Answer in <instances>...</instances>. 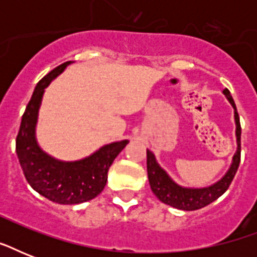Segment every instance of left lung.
<instances>
[{
    "label": "left lung",
    "mask_w": 257,
    "mask_h": 257,
    "mask_svg": "<svg viewBox=\"0 0 257 257\" xmlns=\"http://www.w3.org/2000/svg\"><path fill=\"white\" fill-rule=\"evenodd\" d=\"M224 96L227 97L229 104L235 109V124H236V143H237V149L232 159V164L227 173L215 184L209 187L204 188H185L175 183L169 177V175L164 169L161 168L159 163L156 161V157L149 149H147V171H148V179L151 189L156 195V197L161 203L171 205L177 209L183 211H196L200 208L207 207L208 204L213 203L217 200L224 192L227 191L231 185L232 180L235 177L237 168L240 164V136H241V126H240V118L237 109H236L235 101L232 98L231 93L228 89L223 90Z\"/></svg>",
    "instance_id": "8db88e82"
}]
</instances>
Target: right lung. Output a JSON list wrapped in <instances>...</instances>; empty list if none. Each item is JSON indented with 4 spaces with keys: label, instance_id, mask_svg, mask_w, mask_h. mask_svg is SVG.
<instances>
[{
    "label": "right lung",
    "instance_id": "right-lung-1",
    "mask_svg": "<svg viewBox=\"0 0 257 257\" xmlns=\"http://www.w3.org/2000/svg\"><path fill=\"white\" fill-rule=\"evenodd\" d=\"M72 61L64 62L40 80L22 116L16 140V152L28 183L50 201L80 204L94 199L104 189L109 167L129 141H116L101 147L90 156L77 161H61L40 148L36 139L38 110L45 88Z\"/></svg>",
    "mask_w": 257,
    "mask_h": 257
}]
</instances>
